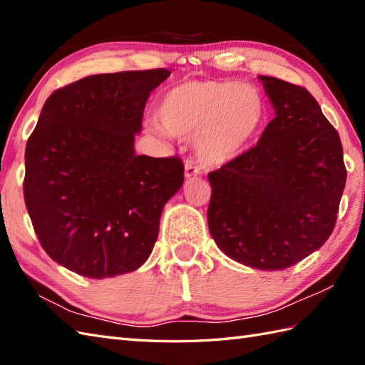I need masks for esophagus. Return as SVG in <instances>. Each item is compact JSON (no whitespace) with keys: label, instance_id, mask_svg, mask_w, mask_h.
<instances>
[{"label":"esophagus","instance_id":"obj_1","mask_svg":"<svg viewBox=\"0 0 365 365\" xmlns=\"http://www.w3.org/2000/svg\"><path fill=\"white\" fill-rule=\"evenodd\" d=\"M199 174H200V169L192 162L185 163V177H186V179H194V177H197Z\"/></svg>","mask_w":365,"mask_h":365}]
</instances>
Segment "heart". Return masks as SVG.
I'll return each instance as SVG.
<instances>
[{"label": "heart", "mask_w": 365, "mask_h": 365, "mask_svg": "<svg viewBox=\"0 0 365 365\" xmlns=\"http://www.w3.org/2000/svg\"><path fill=\"white\" fill-rule=\"evenodd\" d=\"M155 116L166 133L194 138L202 163L224 166L258 137L267 121V106L261 91L247 83L186 81L160 98Z\"/></svg>", "instance_id": "b5f03b06"}]
</instances>
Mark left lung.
Instances as JSON below:
<instances>
[{"label": "left lung", "instance_id": "left-lung-1", "mask_svg": "<svg viewBox=\"0 0 365 365\" xmlns=\"http://www.w3.org/2000/svg\"><path fill=\"white\" fill-rule=\"evenodd\" d=\"M275 118L255 148L208 174V228L228 258L294 266L331 235L346 180L342 143L311 93L259 76Z\"/></svg>", "mask_w": 365, "mask_h": 365}]
</instances>
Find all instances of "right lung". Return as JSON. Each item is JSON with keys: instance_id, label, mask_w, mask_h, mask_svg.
<instances>
[{"instance_id": "1", "label": "right lung", "mask_w": 365, "mask_h": 365, "mask_svg": "<svg viewBox=\"0 0 365 365\" xmlns=\"http://www.w3.org/2000/svg\"><path fill=\"white\" fill-rule=\"evenodd\" d=\"M168 70L87 76L56 90L24 152V202L57 264L87 278L133 272L150 255L179 157L135 154L143 110Z\"/></svg>"}]
</instances>
